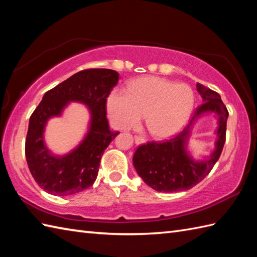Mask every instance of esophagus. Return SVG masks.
Masks as SVG:
<instances>
[{
    "instance_id": "esophagus-1",
    "label": "esophagus",
    "mask_w": 257,
    "mask_h": 257,
    "mask_svg": "<svg viewBox=\"0 0 257 257\" xmlns=\"http://www.w3.org/2000/svg\"><path fill=\"white\" fill-rule=\"evenodd\" d=\"M134 141H135V144L136 145H141V144H145L146 143V140L144 138H141V136H135Z\"/></svg>"
}]
</instances>
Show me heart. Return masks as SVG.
Here are the masks:
<instances>
[{
	"label": "heart",
	"mask_w": 257,
	"mask_h": 257,
	"mask_svg": "<svg viewBox=\"0 0 257 257\" xmlns=\"http://www.w3.org/2000/svg\"><path fill=\"white\" fill-rule=\"evenodd\" d=\"M189 85L159 77L136 79L127 92L114 90L106 101L112 124L119 130L138 125L145 114L146 127L157 139H167L185 126L193 107Z\"/></svg>",
	"instance_id": "1"
}]
</instances>
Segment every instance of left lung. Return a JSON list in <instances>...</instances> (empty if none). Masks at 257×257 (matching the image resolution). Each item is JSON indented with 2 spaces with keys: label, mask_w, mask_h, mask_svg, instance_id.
Listing matches in <instances>:
<instances>
[{
  "label": "left lung",
  "mask_w": 257,
  "mask_h": 257,
  "mask_svg": "<svg viewBox=\"0 0 257 257\" xmlns=\"http://www.w3.org/2000/svg\"><path fill=\"white\" fill-rule=\"evenodd\" d=\"M197 91L203 103L198 107L191 121L176 138L164 143L141 145L133 156V165L146 185L159 192H177L188 190L208 176L218 162L225 143L226 121L229 116L219 93L197 83ZM213 112L218 119L215 134V151L209 159L196 160L187 151V142L193 125L201 116Z\"/></svg>",
  "instance_id": "obj_1"
}]
</instances>
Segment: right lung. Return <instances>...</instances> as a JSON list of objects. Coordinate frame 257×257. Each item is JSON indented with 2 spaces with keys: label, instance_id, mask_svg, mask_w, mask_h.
I'll return each mask as SVG.
<instances>
[{
  "label": "right lung",
  "instance_id": "right-lung-1",
  "mask_svg": "<svg viewBox=\"0 0 257 257\" xmlns=\"http://www.w3.org/2000/svg\"><path fill=\"white\" fill-rule=\"evenodd\" d=\"M111 69L79 71L44 94L28 124L25 155L38 186L50 195L71 196L93 185L104 150L119 132L110 130L106 99L118 81ZM70 101L88 107L90 119L85 138L65 156H56L44 143V128L50 118L62 115Z\"/></svg>",
  "mask_w": 257,
  "mask_h": 257
}]
</instances>
